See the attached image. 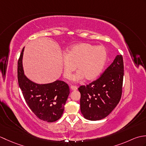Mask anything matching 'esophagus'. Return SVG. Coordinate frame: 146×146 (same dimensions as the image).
Listing matches in <instances>:
<instances>
[{
    "mask_svg": "<svg viewBox=\"0 0 146 146\" xmlns=\"http://www.w3.org/2000/svg\"><path fill=\"white\" fill-rule=\"evenodd\" d=\"M70 88L72 90H76L78 89V87H77L76 86H75V85H71L70 86Z\"/></svg>",
    "mask_w": 146,
    "mask_h": 146,
    "instance_id": "obj_1",
    "label": "esophagus"
}]
</instances>
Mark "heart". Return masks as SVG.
<instances>
[{"label": "heart", "instance_id": "heart-1", "mask_svg": "<svg viewBox=\"0 0 146 146\" xmlns=\"http://www.w3.org/2000/svg\"><path fill=\"white\" fill-rule=\"evenodd\" d=\"M107 51L103 46H95L90 43H80L68 49L66 56L61 57L64 78H70L76 69L78 71L73 76L74 81L85 78L92 80L100 75L107 61Z\"/></svg>", "mask_w": 146, "mask_h": 146}]
</instances>
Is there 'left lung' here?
Here are the masks:
<instances>
[{
    "instance_id": "8db88e82",
    "label": "left lung",
    "mask_w": 146,
    "mask_h": 146,
    "mask_svg": "<svg viewBox=\"0 0 146 146\" xmlns=\"http://www.w3.org/2000/svg\"><path fill=\"white\" fill-rule=\"evenodd\" d=\"M123 71V57L117 55L97 80L78 88L80 109L85 119L101 120L115 108L122 96Z\"/></svg>"
}]
</instances>
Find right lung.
<instances>
[{"label":"right lung","mask_w":146,"mask_h":146,"mask_svg":"<svg viewBox=\"0 0 146 146\" xmlns=\"http://www.w3.org/2000/svg\"><path fill=\"white\" fill-rule=\"evenodd\" d=\"M22 50L17 63V79L23 97L30 109L39 119L53 122L63 115L68 95L69 86L65 82L56 80L48 84H37L24 75Z\"/></svg>","instance_id":"add662e5"}]
</instances>
